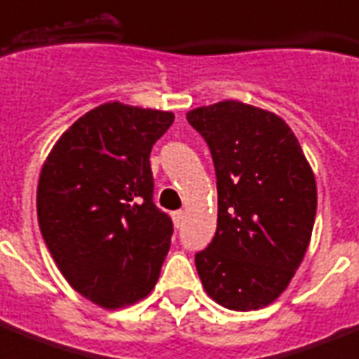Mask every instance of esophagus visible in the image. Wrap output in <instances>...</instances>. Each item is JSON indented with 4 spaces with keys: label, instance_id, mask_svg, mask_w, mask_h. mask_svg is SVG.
<instances>
[{
    "label": "esophagus",
    "instance_id": "obj_1",
    "mask_svg": "<svg viewBox=\"0 0 359 359\" xmlns=\"http://www.w3.org/2000/svg\"><path fill=\"white\" fill-rule=\"evenodd\" d=\"M183 218H185V212H183V211H174V212H172L174 226H176V227H182Z\"/></svg>",
    "mask_w": 359,
    "mask_h": 359
}]
</instances>
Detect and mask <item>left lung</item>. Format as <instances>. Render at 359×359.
<instances>
[{
  "label": "left lung",
  "instance_id": "8db88e82",
  "mask_svg": "<svg viewBox=\"0 0 359 359\" xmlns=\"http://www.w3.org/2000/svg\"><path fill=\"white\" fill-rule=\"evenodd\" d=\"M211 150L218 220L194 257L209 297L236 310L268 306L286 290L310 244L318 189L292 128L279 115L222 100L187 114Z\"/></svg>",
  "mask_w": 359,
  "mask_h": 359
}]
</instances>
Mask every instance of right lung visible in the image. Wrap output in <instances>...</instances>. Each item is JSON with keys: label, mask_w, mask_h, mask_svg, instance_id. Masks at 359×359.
I'll return each instance as SVG.
<instances>
[{"label": "right lung", "mask_w": 359, "mask_h": 359, "mask_svg": "<svg viewBox=\"0 0 359 359\" xmlns=\"http://www.w3.org/2000/svg\"><path fill=\"white\" fill-rule=\"evenodd\" d=\"M174 114L106 102L62 133L41 167V236L71 288L102 308L156 286L172 220L154 203L150 152Z\"/></svg>", "instance_id": "right-lung-1"}]
</instances>
